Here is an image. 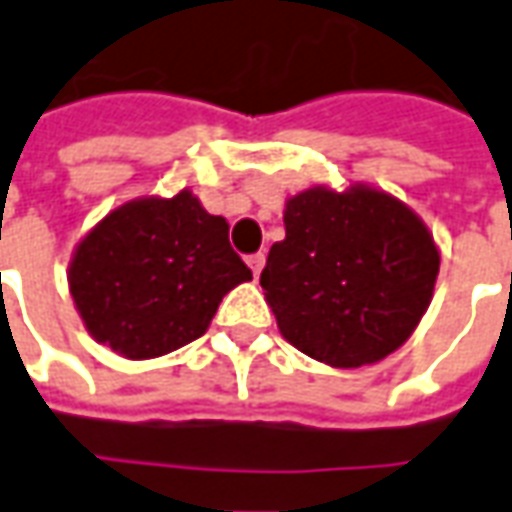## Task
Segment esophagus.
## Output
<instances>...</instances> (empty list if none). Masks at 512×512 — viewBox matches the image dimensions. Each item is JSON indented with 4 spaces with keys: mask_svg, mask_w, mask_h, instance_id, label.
Segmentation results:
<instances>
[{
    "mask_svg": "<svg viewBox=\"0 0 512 512\" xmlns=\"http://www.w3.org/2000/svg\"><path fill=\"white\" fill-rule=\"evenodd\" d=\"M246 263H249V268H252V274H255V277H260V271H263V266H266V255H263V252L249 255L246 257Z\"/></svg>",
    "mask_w": 512,
    "mask_h": 512,
    "instance_id": "esophagus-1",
    "label": "esophagus"
}]
</instances>
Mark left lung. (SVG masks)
Here are the masks:
<instances>
[{
  "mask_svg": "<svg viewBox=\"0 0 512 512\" xmlns=\"http://www.w3.org/2000/svg\"><path fill=\"white\" fill-rule=\"evenodd\" d=\"M285 238L260 285L282 338L318 363H380L416 332L441 249L413 207L382 188L313 185L285 199Z\"/></svg>",
  "mask_w": 512,
  "mask_h": 512,
  "instance_id": "left-lung-1",
  "label": "left lung"
}]
</instances>
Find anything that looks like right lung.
Wrapping results in <instances>:
<instances>
[{
    "label": "right lung",
    "instance_id": "right-lung-1",
    "mask_svg": "<svg viewBox=\"0 0 512 512\" xmlns=\"http://www.w3.org/2000/svg\"><path fill=\"white\" fill-rule=\"evenodd\" d=\"M249 280L227 219L210 216L188 188L110 210L69 260V293L85 330L127 360H152L196 341L221 299Z\"/></svg>",
    "mask_w": 512,
    "mask_h": 512
}]
</instances>
